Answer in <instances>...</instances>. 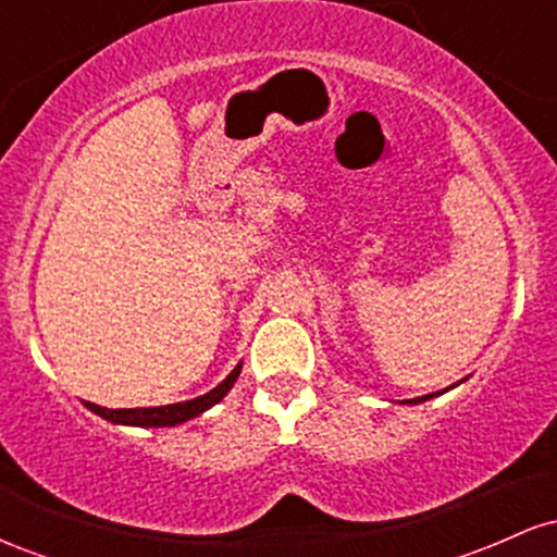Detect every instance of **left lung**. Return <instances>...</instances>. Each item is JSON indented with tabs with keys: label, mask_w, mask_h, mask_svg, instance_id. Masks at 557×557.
<instances>
[{
	"label": "left lung",
	"mask_w": 557,
	"mask_h": 557,
	"mask_svg": "<svg viewBox=\"0 0 557 557\" xmlns=\"http://www.w3.org/2000/svg\"><path fill=\"white\" fill-rule=\"evenodd\" d=\"M434 395V393H432ZM432 395H424V398H413L411 403H421V400H426V398H432Z\"/></svg>",
	"instance_id": "obj_1"
}]
</instances>
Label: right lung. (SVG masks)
Returning a JSON list of instances; mask_svg holds the SVG:
<instances>
[{
  "label": "right lung",
  "instance_id": "right-lung-1",
  "mask_svg": "<svg viewBox=\"0 0 557 557\" xmlns=\"http://www.w3.org/2000/svg\"><path fill=\"white\" fill-rule=\"evenodd\" d=\"M240 374V363L227 374V380H222L214 389H209L207 395L185 403H170V406H157V408H101L96 403H86L94 413H99L101 419L114 421V424H131V426H175L183 421L198 417L207 408H212L214 403H220L227 395V389L235 385Z\"/></svg>",
  "mask_w": 557,
  "mask_h": 557
}]
</instances>
